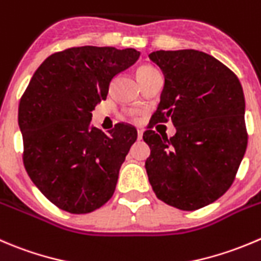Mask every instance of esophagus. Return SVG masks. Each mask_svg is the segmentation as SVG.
I'll use <instances>...</instances> for the list:
<instances>
[{
  "mask_svg": "<svg viewBox=\"0 0 261 261\" xmlns=\"http://www.w3.org/2000/svg\"><path fill=\"white\" fill-rule=\"evenodd\" d=\"M143 139V130H138V140Z\"/></svg>",
  "mask_w": 261,
  "mask_h": 261,
  "instance_id": "esophagus-1",
  "label": "esophagus"
}]
</instances>
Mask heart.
<instances>
[{"instance_id": "b5f03b06", "label": "heart", "mask_w": 261, "mask_h": 261, "mask_svg": "<svg viewBox=\"0 0 261 261\" xmlns=\"http://www.w3.org/2000/svg\"><path fill=\"white\" fill-rule=\"evenodd\" d=\"M155 72H158V71H156V70L154 69L153 66H150V65H140V66L136 69V77H138L139 83L141 84L144 80H146L148 77H150L151 75L155 74ZM126 117L133 118V117H131L130 113H127V115H126Z\"/></svg>"}]
</instances>
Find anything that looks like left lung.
<instances>
[{
	"instance_id": "obj_1",
	"label": "left lung",
	"mask_w": 261,
	"mask_h": 261,
	"mask_svg": "<svg viewBox=\"0 0 261 261\" xmlns=\"http://www.w3.org/2000/svg\"><path fill=\"white\" fill-rule=\"evenodd\" d=\"M164 75L158 110L143 138L145 162L156 198L181 211L214 203L231 187L247 148L245 97L231 69L195 49L149 55ZM171 119L177 133L168 139L152 130Z\"/></svg>"
}]
</instances>
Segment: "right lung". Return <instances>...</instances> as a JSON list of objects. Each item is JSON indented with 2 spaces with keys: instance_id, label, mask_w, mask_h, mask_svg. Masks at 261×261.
Returning a JSON list of instances; mask_svg holds the SVG:
<instances>
[{
  "instance_id": "1",
  "label": "right lung",
  "mask_w": 261,
  "mask_h": 261,
  "mask_svg": "<svg viewBox=\"0 0 261 261\" xmlns=\"http://www.w3.org/2000/svg\"><path fill=\"white\" fill-rule=\"evenodd\" d=\"M140 52L115 47L67 48L38 67L19 103L22 162L39 191L57 208L87 214L115 192L136 130L117 123L92 127V111L107 98L113 77Z\"/></svg>"
}]
</instances>
